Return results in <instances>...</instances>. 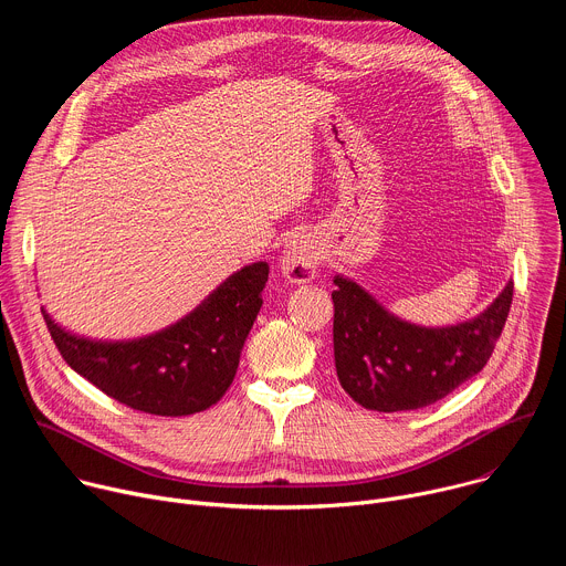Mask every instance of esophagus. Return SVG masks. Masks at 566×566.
I'll return each mask as SVG.
<instances>
[{"label":"esophagus","mask_w":566,"mask_h":566,"mask_svg":"<svg viewBox=\"0 0 566 566\" xmlns=\"http://www.w3.org/2000/svg\"><path fill=\"white\" fill-rule=\"evenodd\" d=\"M317 251L315 247H311V241L306 239H293L291 244H286L284 249V255L280 260V266H282V273L289 282H295V284H304V282H311L317 273Z\"/></svg>","instance_id":"esophagus-1"}]
</instances>
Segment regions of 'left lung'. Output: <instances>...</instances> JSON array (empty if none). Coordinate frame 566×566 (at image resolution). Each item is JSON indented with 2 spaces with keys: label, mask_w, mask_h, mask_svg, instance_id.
Returning <instances> with one entry per match:
<instances>
[{
  "label": "left lung",
  "mask_w": 566,
  "mask_h": 566,
  "mask_svg": "<svg viewBox=\"0 0 566 566\" xmlns=\"http://www.w3.org/2000/svg\"><path fill=\"white\" fill-rule=\"evenodd\" d=\"M334 358L343 389L376 412L419 410L489 363L513 302V282L493 304L452 327H419L391 315L356 282L336 275Z\"/></svg>",
  "instance_id": "obj_1"
}]
</instances>
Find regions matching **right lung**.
I'll return each mask as SVG.
<instances>
[{
	"label": "right lung",
	"instance_id": "obj_1",
	"mask_svg": "<svg viewBox=\"0 0 566 566\" xmlns=\"http://www.w3.org/2000/svg\"><path fill=\"white\" fill-rule=\"evenodd\" d=\"M266 280V262L244 266L177 325L127 343L80 338L44 308L42 315L66 365L101 391L138 412L186 417L214 406L230 387Z\"/></svg>",
	"mask_w": 566,
	"mask_h": 566
}]
</instances>
